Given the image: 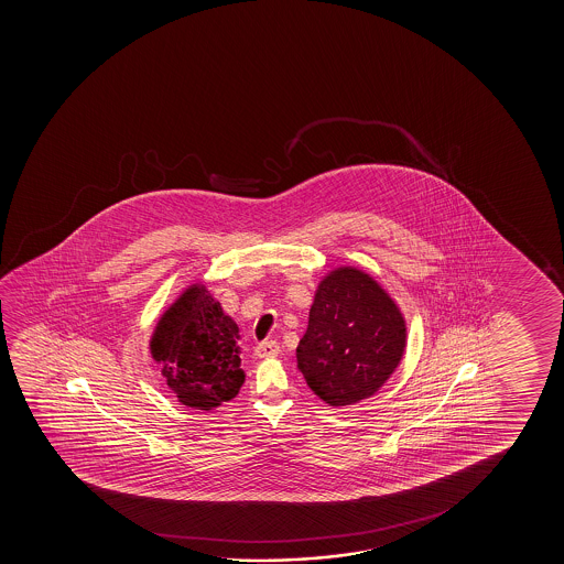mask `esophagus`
I'll return each mask as SVG.
<instances>
[{
  "label": "esophagus",
  "mask_w": 564,
  "mask_h": 564,
  "mask_svg": "<svg viewBox=\"0 0 564 564\" xmlns=\"http://www.w3.org/2000/svg\"><path fill=\"white\" fill-rule=\"evenodd\" d=\"M279 355V345L275 340H263L256 345V356L258 358H271Z\"/></svg>",
  "instance_id": "1"
}]
</instances>
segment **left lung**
<instances>
[{
  "label": "left lung",
  "mask_w": 564,
  "mask_h": 564,
  "mask_svg": "<svg viewBox=\"0 0 564 564\" xmlns=\"http://www.w3.org/2000/svg\"><path fill=\"white\" fill-rule=\"evenodd\" d=\"M404 347L406 324L393 299L368 273L337 268L317 286L296 360L322 401L347 406L391 378Z\"/></svg>",
  "instance_id": "8db88e82"
}]
</instances>
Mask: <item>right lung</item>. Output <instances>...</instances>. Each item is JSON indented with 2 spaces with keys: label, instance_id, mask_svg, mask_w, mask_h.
Instances as JSON below:
<instances>
[{
  "label": "right lung",
  "instance_id": "obj_1",
  "mask_svg": "<svg viewBox=\"0 0 564 564\" xmlns=\"http://www.w3.org/2000/svg\"><path fill=\"white\" fill-rule=\"evenodd\" d=\"M239 325L204 285H193L165 310L155 325L150 352L178 402L212 410L231 401L245 383Z\"/></svg>",
  "mask_w": 564,
  "mask_h": 564
}]
</instances>
